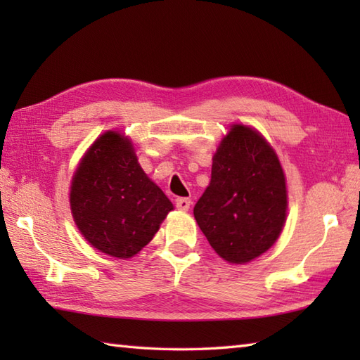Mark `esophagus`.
Wrapping results in <instances>:
<instances>
[{
  "mask_svg": "<svg viewBox=\"0 0 360 360\" xmlns=\"http://www.w3.org/2000/svg\"><path fill=\"white\" fill-rule=\"evenodd\" d=\"M174 202H176V207H178L179 210H188L190 204H192L190 198H178Z\"/></svg>",
  "mask_w": 360,
  "mask_h": 360,
  "instance_id": "obj_1",
  "label": "esophagus"
}]
</instances>
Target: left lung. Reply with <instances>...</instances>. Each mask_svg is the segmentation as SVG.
I'll return each instance as SVG.
<instances>
[{"mask_svg":"<svg viewBox=\"0 0 360 360\" xmlns=\"http://www.w3.org/2000/svg\"><path fill=\"white\" fill-rule=\"evenodd\" d=\"M286 209L285 174L275 151L252 128L233 125L193 209L205 238L226 262L248 263L277 241Z\"/></svg>","mask_w":360,"mask_h":360,"instance_id":"obj_1","label":"left lung"}]
</instances>
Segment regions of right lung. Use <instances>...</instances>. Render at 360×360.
I'll use <instances>...</instances> for the list:
<instances>
[{"label": "right lung", "mask_w": 360, "mask_h": 360, "mask_svg": "<svg viewBox=\"0 0 360 360\" xmlns=\"http://www.w3.org/2000/svg\"><path fill=\"white\" fill-rule=\"evenodd\" d=\"M172 209L137 164L131 142L116 131L98 137L72 178L75 224L91 246L111 257L136 255Z\"/></svg>", "instance_id": "right-lung-1"}]
</instances>
